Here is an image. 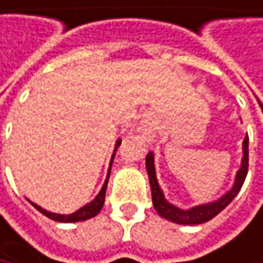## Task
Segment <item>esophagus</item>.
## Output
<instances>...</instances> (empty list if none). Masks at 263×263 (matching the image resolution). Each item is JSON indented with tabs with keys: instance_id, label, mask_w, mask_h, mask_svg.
I'll return each mask as SVG.
<instances>
[{
	"instance_id": "obj_1",
	"label": "esophagus",
	"mask_w": 263,
	"mask_h": 263,
	"mask_svg": "<svg viewBox=\"0 0 263 263\" xmlns=\"http://www.w3.org/2000/svg\"><path fill=\"white\" fill-rule=\"evenodd\" d=\"M143 134H145V137H153V130H151V127H148V126H145L143 127Z\"/></svg>"
}]
</instances>
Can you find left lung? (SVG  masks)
Here are the masks:
<instances>
[{
  "mask_svg": "<svg viewBox=\"0 0 263 263\" xmlns=\"http://www.w3.org/2000/svg\"><path fill=\"white\" fill-rule=\"evenodd\" d=\"M146 172H148V178H149V184H151V196H153V204L154 209L157 211V214L165 218L170 220L173 223L178 224H201L212 220L215 215H218L226 205L237 196V193L240 192L243 182H245L247 173H248V136L243 140V157H241V166L240 170L235 175V181L234 185L229 192H226L221 198H218L217 201L208 202V204H201V205H195L192 209H179L175 204L168 202L163 196L162 189L159 187L157 178H156V168H154V154L148 153L146 154Z\"/></svg>",
  "mask_w": 263,
  "mask_h": 263,
  "instance_id": "obj_1",
  "label": "left lung"
}]
</instances>
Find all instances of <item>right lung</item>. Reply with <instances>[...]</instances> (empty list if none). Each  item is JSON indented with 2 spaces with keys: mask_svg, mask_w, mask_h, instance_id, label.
<instances>
[{
  "mask_svg": "<svg viewBox=\"0 0 263 263\" xmlns=\"http://www.w3.org/2000/svg\"><path fill=\"white\" fill-rule=\"evenodd\" d=\"M120 143H121V140L118 139V140H117V143H115V151H117V148L120 146ZM115 151H114L112 160H114V157H115ZM112 160H110V165H112ZM109 175H110V166H109L107 179H106V182H104L103 189L100 190V193L97 195V198L93 199V201H90L88 204H85L84 208H81L79 211H76V212L70 214V215L52 214V212H48L46 209L40 208L39 204H35V202H32V201H29V202H31V204L34 205V208H35V209H37V211H39L40 214H43L45 217H48V218H51V220H54V221H59V223H76V221H84V220L93 218V217H95V215H98V214H100V211L103 209V205H104V198H106V187H107Z\"/></svg>",
  "mask_w": 263,
  "mask_h": 263,
  "instance_id": "right-lung-1",
  "label": "right lung"
}]
</instances>
